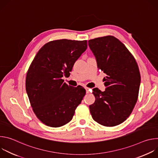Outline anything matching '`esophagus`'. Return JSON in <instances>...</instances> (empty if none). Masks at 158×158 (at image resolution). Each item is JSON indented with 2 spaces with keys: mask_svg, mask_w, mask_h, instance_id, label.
Listing matches in <instances>:
<instances>
[{
  "mask_svg": "<svg viewBox=\"0 0 158 158\" xmlns=\"http://www.w3.org/2000/svg\"><path fill=\"white\" fill-rule=\"evenodd\" d=\"M85 90H86V93L87 94H89L90 92L91 91V89L88 88V87H85Z\"/></svg>",
  "mask_w": 158,
  "mask_h": 158,
  "instance_id": "obj_1",
  "label": "esophagus"
}]
</instances>
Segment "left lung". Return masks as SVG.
<instances>
[{"instance_id":"8db88e82","label":"left lung","mask_w":158,"mask_h":158,"mask_svg":"<svg viewBox=\"0 0 158 158\" xmlns=\"http://www.w3.org/2000/svg\"><path fill=\"white\" fill-rule=\"evenodd\" d=\"M88 45L96 57L98 69L106 76V90L93 89L96 100L89 106L98 123L119 125L130 116L138 101L141 75L134 56L119 39L112 35L95 38Z\"/></svg>"}]
</instances>
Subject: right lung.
Here are the masks:
<instances>
[{"label": "right lung", "instance_id": "add662e5", "mask_svg": "<svg viewBox=\"0 0 158 158\" xmlns=\"http://www.w3.org/2000/svg\"><path fill=\"white\" fill-rule=\"evenodd\" d=\"M87 47V40L50 41L40 48L31 64L26 91L35 116L46 126L58 127L70 122L85 96V89L68 85L62 77L69 74Z\"/></svg>", "mask_w": 158, "mask_h": 158}]
</instances>
